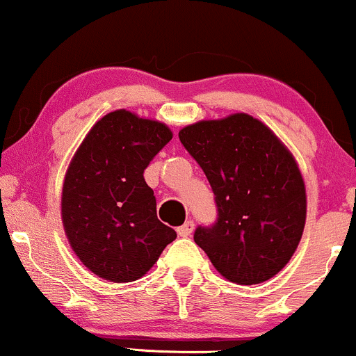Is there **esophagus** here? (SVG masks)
<instances>
[{
	"label": "esophagus",
	"mask_w": 356,
	"mask_h": 356,
	"mask_svg": "<svg viewBox=\"0 0 356 356\" xmlns=\"http://www.w3.org/2000/svg\"><path fill=\"white\" fill-rule=\"evenodd\" d=\"M192 231H194V222H192V220H186L181 227H177V234L181 236V238H189Z\"/></svg>",
	"instance_id": "1"
}]
</instances>
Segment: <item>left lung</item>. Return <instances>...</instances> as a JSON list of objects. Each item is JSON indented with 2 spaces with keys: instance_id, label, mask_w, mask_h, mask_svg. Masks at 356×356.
<instances>
[{
  "instance_id": "1",
  "label": "left lung",
  "mask_w": 356,
  "mask_h": 356,
  "mask_svg": "<svg viewBox=\"0 0 356 356\" xmlns=\"http://www.w3.org/2000/svg\"><path fill=\"white\" fill-rule=\"evenodd\" d=\"M214 192L218 219L194 241L226 280L257 284L295 254L306 220V191L291 152L248 113L202 120L179 132Z\"/></svg>"
}]
</instances>
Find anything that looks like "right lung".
I'll use <instances>...</instances> for the list:
<instances>
[{
  "instance_id": "add662e5",
  "label": "right lung",
  "mask_w": 356,
  "mask_h": 356,
  "mask_svg": "<svg viewBox=\"0 0 356 356\" xmlns=\"http://www.w3.org/2000/svg\"><path fill=\"white\" fill-rule=\"evenodd\" d=\"M164 124L115 110L100 118L73 155L61 192L70 246L93 275L130 283L157 263L177 238L157 219L144 170L169 144Z\"/></svg>"
}]
</instances>
